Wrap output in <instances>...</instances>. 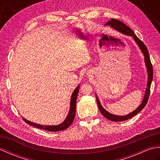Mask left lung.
Returning <instances> with one entry per match:
<instances>
[{
  "mask_svg": "<svg viewBox=\"0 0 160 160\" xmlns=\"http://www.w3.org/2000/svg\"><path fill=\"white\" fill-rule=\"evenodd\" d=\"M105 25H109L111 28L115 29V30H117L118 32H120L123 34H125L127 36H132V38L135 40V42L138 44V45L140 47V50L142 51V53L144 54V61H145V64L146 67H147V73H148V80H147V89H146L145 91V94H144V99L142 100V102L141 104L136 109L134 110L131 113L129 114H127L126 115H115L113 114H111L110 113H108L107 111H106L104 108L102 106L99 100L96 96V100H97V103H98V108L101 112V113L107 119L111 121H114V122H122V121H124L127 120L128 119H130L132 117L135 116V115H137L139 112H140L143 108L145 107L146 105H147L148 100V97L149 95H150V88L151 85V82L152 80V78H153V70H152V65L151 62L150 60V56H149V53H148V51L147 48V47L143 43V42L141 40L139 39L138 38L137 36L135 34L134 32L132 31V30L128 28V26H127L124 24L122 22L120 21V20L112 18L109 21L107 22V23L104 24Z\"/></svg>",
  "mask_w": 160,
  "mask_h": 160,
  "instance_id": "8db88e82",
  "label": "left lung"
}]
</instances>
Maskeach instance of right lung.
<instances>
[{"instance_id": "right-lung-1", "label": "right lung", "mask_w": 160, "mask_h": 160, "mask_svg": "<svg viewBox=\"0 0 160 160\" xmlns=\"http://www.w3.org/2000/svg\"><path fill=\"white\" fill-rule=\"evenodd\" d=\"M80 89V86L78 85L76 89L73 91V92L71 95V101H70V109L69 111V113H68L67 116L65 120L62 122L58 125L56 126H46V125H41L38 124H36L34 122H30L28 120H26L25 118H22V120L25 121L26 123L28 124L33 126L36 128H40V129H44V130L51 131V132H55V131H63L65 130L69 126L72 124L73 122V120L75 118V115H76V100H77V96L78 92H79Z\"/></svg>"}]
</instances>
